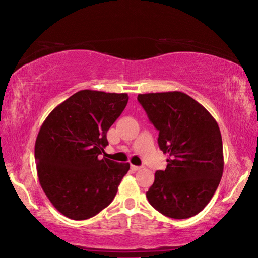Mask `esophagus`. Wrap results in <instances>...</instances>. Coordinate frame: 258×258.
I'll return each instance as SVG.
<instances>
[{"mask_svg": "<svg viewBox=\"0 0 258 258\" xmlns=\"http://www.w3.org/2000/svg\"><path fill=\"white\" fill-rule=\"evenodd\" d=\"M131 168H132L133 171H140L142 167L141 166H136V165H131Z\"/></svg>", "mask_w": 258, "mask_h": 258, "instance_id": "esophagus-1", "label": "esophagus"}]
</instances>
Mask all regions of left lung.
Returning a JSON list of instances; mask_svg holds the SVG:
<instances>
[{
  "label": "left lung",
  "instance_id": "1",
  "mask_svg": "<svg viewBox=\"0 0 258 258\" xmlns=\"http://www.w3.org/2000/svg\"><path fill=\"white\" fill-rule=\"evenodd\" d=\"M158 145L169 155L165 171L155 173L146 197L156 211L184 220L203 211L218 187L224 169L218 124L207 109L183 92L139 94Z\"/></svg>",
  "mask_w": 258,
  "mask_h": 258
}]
</instances>
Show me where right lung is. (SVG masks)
I'll return each mask as SVG.
<instances>
[{
  "mask_svg": "<svg viewBox=\"0 0 258 258\" xmlns=\"http://www.w3.org/2000/svg\"><path fill=\"white\" fill-rule=\"evenodd\" d=\"M127 101L126 93L80 91L54 108L38 131V180L52 205L71 220H87L111 204L130 169L128 163L101 156L107 131Z\"/></svg>",
  "mask_w": 258,
  "mask_h": 258,
  "instance_id": "1",
  "label": "right lung"
}]
</instances>
